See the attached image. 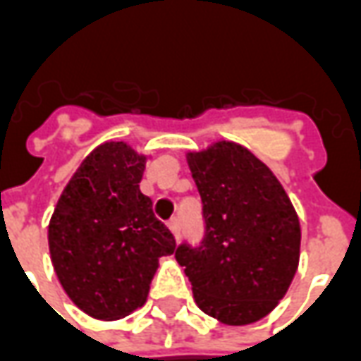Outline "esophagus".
Returning a JSON list of instances; mask_svg holds the SVG:
<instances>
[{
    "mask_svg": "<svg viewBox=\"0 0 361 361\" xmlns=\"http://www.w3.org/2000/svg\"><path fill=\"white\" fill-rule=\"evenodd\" d=\"M168 228H170V232L173 234L176 240H180V234H181V224H180V219H172L168 222Z\"/></svg>",
    "mask_w": 361,
    "mask_h": 361,
    "instance_id": "esophagus-1",
    "label": "esophagus"
}]
</instances>
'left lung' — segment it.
Listing matches in <instances>:
<instances>
[{"mask_svg":"<svg viewBox=\"0 0 361 361\" xmlns=\"http://www.w3.org/2000/svg\"><path fill=\"white\" fill-rule=\"evenodd\" d=\"M203 201L201 247L180 245L199 310L230 326L267 317L286 295L300 263L302 228L294 204L251 150L216 141L189 150Z\"/></svg>","mask_w":361,"mask_h":361,"instance_id":"8db88e82","label":"left lung"}]
</instances>
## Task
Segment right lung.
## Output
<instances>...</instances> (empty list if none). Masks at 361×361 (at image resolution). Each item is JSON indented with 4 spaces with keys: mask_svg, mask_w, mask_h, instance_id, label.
<instances>
[{
    "mask_svg": "<svg viewBox=\"0 0 361 361\" xmlns=\"http://www.w3.org/2000/svg\"><path fill=\"white\" fill-rule=\"evenodd\" d=\"M150 157L106 141L67 181L48 224L54 271L87 315L116 321L147 302L158 261L176 251L139 183Z\"/></svg>",
    "mask_w": 361,
    "mask_h": 361,
    "instance_id": "right-lung-1",
    "label": "right lung"
}]
</instances>
